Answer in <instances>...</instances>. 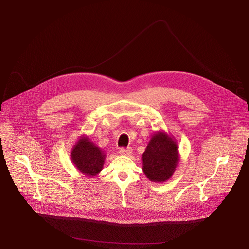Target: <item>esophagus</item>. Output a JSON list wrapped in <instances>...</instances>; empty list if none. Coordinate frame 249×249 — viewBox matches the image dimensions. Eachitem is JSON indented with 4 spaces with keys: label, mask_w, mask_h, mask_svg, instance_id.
<instances>
[{
    "label": "esophagus",
    "mask_w": 249,
    "mask_h": 249,
    "mask_svg": "<svg viewBox=\"0 0 249 249\" xmlns=\"http://www.w3.org/2000/svg\"><path fill=\"white\" fill-rule=\"evenodd\" d=\"M131 153H132V148H131V147H127V148H121V149H120V154H121V155L129 156Z\"/></svg>",
    "instance_id": "1"
}]
</instances>
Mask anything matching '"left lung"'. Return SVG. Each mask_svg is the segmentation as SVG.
I'll return each instance as SVG.
<instances>
[{"instance_id": "1", "label": "left lung", "mask_w": 249, "mask_h": 249, "mask_svg": "<svg viewBox=\"0 0 249 249\" xmlns=\"http://www.w3.org/2000/svg\"><path fill=\"white\" fill-rule=\"evenodd\" d=\"M142 172L152 182H166L172 178L180 155L177 140L165 131L155 132L142 155Z\"/></svg>"}]
</instances>
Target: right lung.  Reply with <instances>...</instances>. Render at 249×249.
Masks as SVG:
<instances>
[{"label":"right lung","instance_id":"1","mask_svg":"<svg viewBox=\"0 0 249 249\" xmlns=\"http://www.w3.org/2000/svg\"><path fill=\"white\" fill-rule=\"evenodd\" d=\"M70 156L79 173L92 178L102 172L107 154L87 135H81L72 146Z\"/></svg>","mask_w":249,"mask_h":249}]
</instances>
